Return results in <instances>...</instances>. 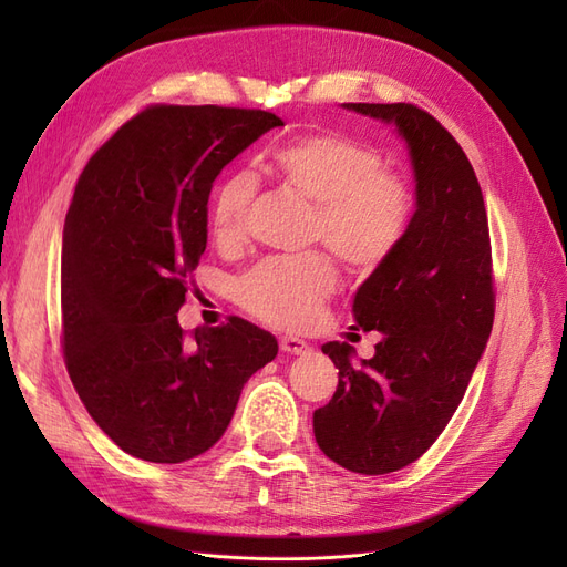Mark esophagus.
<instances>
[{
  "label": "esophagus",
  "instance_id": "34e87169",
  "mask_svg": "<svg viewBox=\"0 0 567 567\" xmlns=\"http://www.w3.org/2000/svg\"><path fill=\"white\" fill-rule=\"evenodd\" d=\"M279 342H281V352L286 354H307L312 350L302 338H293V336H284Z\"/></svg>",
  "mask_w": 567,
  "mask_h": 567
}]
</instances>
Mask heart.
I'll return each instance as SVG.
<instances>
[{
    "mask_svg": "<svg viewBox=\"0 0 567 567\" xmlns=\"http://www.w3.org/2000/svg\"><path fill=\"white\" fill-rule=\"evenodd\" d=\"M277 173L317 203L315 238L357 269L381 265L409 227L411 196L402 179L383 173L379 153L346 134H307L271 156ZM257 179L234 169L210 203V227L219 244H238L246 234ZM338 271L326 252L269 257L236 286V298L260 321L298 331L312 326L333 296Z\"/></svg>",
    "mask_w": 567,
    "mask_h": 567,
    "instance_id": "heart-1",
    "label": "heart"
}]
</instances>
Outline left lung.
<instances>
[{
    "label": "left lung",
    "mask_w": 567,
    "mask_h": 567,
    "mask_svg": "<svg viewBox=\"0 0 567 567\" xmlns=\"http://www.w3.org/2000/svg\"><path fill=\"white\" fill-rule=\"evenodd\" d=\"M342 109L392 125L414 173L402 241L352 300L354 321L381 342L359 364L348 342L321 346L338 388L315 411L319 450L352 473L383 475L440 437L483 359L494 319L489 227L473 165L433 115L411 104Z\"/></svg>",
    "instance_id": "8db88e82"
}]
</instances>
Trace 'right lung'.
Segmentation results:
<instances>
[{"label":"right lung","instance_id":"obj_1","mask_svg":"<svg viewBox=\"0 0 567 567\" xmlns=\"http://www.w3.org/2000/svg\"><path fill=\"white\" fill-rule=\"evenodd\" d=\"M284 120L221 106H151L101 146L63 225V354L90 416L120 450L182 463L225 435L279 342L231 317L184 336L186 277L208 244V198L238 153Z\"/></svg>","mask_w":567,"mask_h":567}]
</instances>
